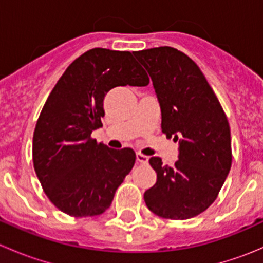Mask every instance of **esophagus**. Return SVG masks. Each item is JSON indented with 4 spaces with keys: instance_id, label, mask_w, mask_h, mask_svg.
<instances>
[{
    "instance_id": "34e87169",
    "label": "esophagus",
    "mask_w": 263,
    "mask_h": 263,
    "mask_svg": "<svg viewBox=\"0 0 263 263\" xmlns=\"http://www.w3.org/2000/svg\"><path fill=\"white\" fill-rule=\"evenodd\" d=\"M136 159H137V161H139L140 164H147V161H148V158L146 155H142L141 153H137L136 154Z\"/></svg>"
}]
</instances>
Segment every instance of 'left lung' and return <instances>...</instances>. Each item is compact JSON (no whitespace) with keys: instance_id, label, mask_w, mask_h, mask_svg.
Instances as JSON below:
<instances>
[{"instance_id":"left-lung-1","label":"left lung","mask_w":263,"mask_h":263,"mask_svg":"<svg viewBox=\"0 0 263 263\" xmlns=\"http://www.w3.org/2000/svg\"><path fill=\"white\" fill-rule=\"evenodd\" d=\"M146 68L161 109V131L178 141V160L163 165L151 158L156 183L144 193L158 216L185 220L216 200L230 166L232 141L227 116L198 66L181 50L159 47L134 52Z\"/></svg>"}]
</instances>
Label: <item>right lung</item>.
Listing matches in <instances>:
<instances>
[{
	"instance_id": "1",
	"label": "right lung",
	"mask_w": 263,
	"mask_h": 263,
	"mask_svg": "<svg viewBox=\"0 0 263 263\" xmlns=\"http://www.w3.org/2000/svg\"><path fill=\"white\" fill-rule=\"evenodd\" d=\"M147 84L131 52L105 48L85 52L61 76L33 136L34 169L55 208L75 217L95 216L109 208L136 154L98 144L91 132L103 126V102L110 89Z\"/></svg>"
}]
</instances>
